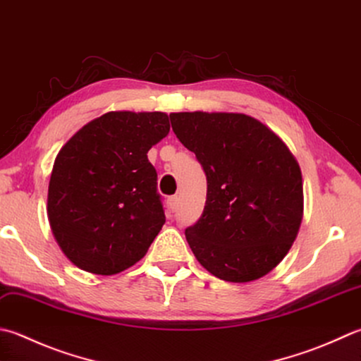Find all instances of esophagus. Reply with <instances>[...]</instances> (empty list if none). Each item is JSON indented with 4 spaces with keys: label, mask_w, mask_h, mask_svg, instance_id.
<instances>
[{
    "label": "esophagus",
    "mask_w": 361,
    "mask_h": 361,
    "mask_svg": "<svg viewBox=\"0 0 361 361\" xmlns=\"http://www.w3.org/2000/svg\"><path fill=\"white\" fill-rule=\"evenodd\" d=\"M167 203H169V208H171V211H172V213H175V211H176V208H178V197H176V195H172V197H169V200H167Z\"/></svg>",
    "instance_id": "34e87169"
}]
</instances>
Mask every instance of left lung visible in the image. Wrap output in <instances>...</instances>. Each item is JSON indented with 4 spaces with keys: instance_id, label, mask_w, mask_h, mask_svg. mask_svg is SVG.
<instances>
[{
    "instance_id": "1",
    "label": "left lung",
    "mask_w": 361,
    "mask_h": 361,
    "mask_svg": "<svg viewBox=\"0 0 361 361\" xmlns=\"http://www.w3.org/2000/svg\"><path fill=\"white\" fill-rule=\"evenodd\" d=\"M172 130L207 175V202L185 235L217 279L245 283L271 272L302 222L298 161L257 118L233 112H173Z\"/></svg>"
}]
</instances>
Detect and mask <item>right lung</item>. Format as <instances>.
I'll return each mask as SVG.
<instances>
[{
  "mask_svg": "<svg viewBox=\"0 0 361 361\" xmlns=\"http://www.w3.org/2000/svg\"><path fill=\"white\" fill-rule=\"evenodd\" d=\"M171 130L164 112H106L61 148L48 219L66 257L112 275L136 264L166 222L150 148Z\"/></svg>",
  "mask_w": 361,
  "mask_h": 361,
  "instance_id": "add662e5",
  "label": "right lung"
}]
</instances>
